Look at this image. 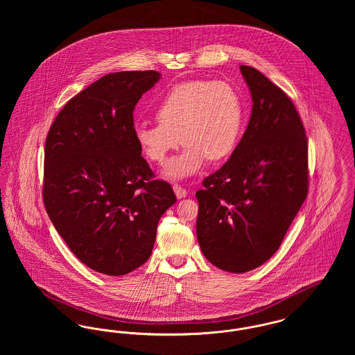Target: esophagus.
Here are the masks:
<instances>
[{"label":"esophagus","mask_w":355,"mask_h":355,"mask_svg":"<svg viewBox=\"0 0 355 355\" xmlns=\"http://www.w3.org/2000/svg\"><path fill=\"white\" fill-rule=\"evenodd\" d=\"M173 190H174V193H175V196H177L178 200L185 198L186 196H187V191H186L185 189H184L182 186L178 185V184H174V185H173Z\"/></svg>","instance_id":"34e87169"}]
</instances>
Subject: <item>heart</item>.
I'll use <instances>...</instances> for the list:
<instances>
[{"label":"heart","instance_id":"obj_1","mask_svg":"<svg viewBox=\"0 0 355 355\" xmlns=\"http://www.w3.org/2000/svg\"><path fill=\"white\" fill-rule=\"evenodd\" d=\"M157 119L135 126V141L157 164H164L171 150L186 142L164 170L165 177L182 180L200 171L207 158L220 161L236 149L243 105L233 85L197 80L171 87L157 106Z\"/></svg>","mask_w":355,"mask_h":355}]
</instances>
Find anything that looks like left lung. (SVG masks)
<instances>
[{
	"label": "left lung",
	"mask_w": 355,
	"mask_h": 355,
	"mask_svg": "<svg viewBox=\"0 0 355 355\" xmlns=\"http://www.w3.org/2000/svg\"><path fill=\"white\" fill-rule=\"evenodd\" d=\"M239 69L253 100L249 125L196 193L200 248L229 272L253 270L279 249L309 189L307 138L294 103L259 70Z\"/></svg>",
	"instance_id": "left-lung-1"
}]
</instances>
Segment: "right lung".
I'll list each match as a JSON object with an SVG mask.
<instances>
[{
	"label": "right lung",
	"instance_id": "1",
	"mask_svg": "<svg viewBox=\"0 0 355 355\" xmlns=\"http://www.w3.org/2000/svg\"><path fill=\"white\" fill-rule=\"evenodd\" d=\"M159 78L155 70L103 76L68 101L46 137V213L73 254L106 275L149 259L158 220L177 201L135 141V105Z\"/></svg>",
	"mask_w": 355,
	"mask_h": 355
}]
</instances>
